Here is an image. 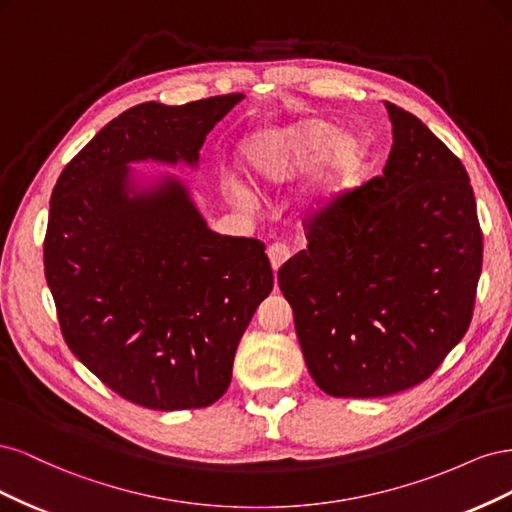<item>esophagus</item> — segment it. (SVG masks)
Masks as SVG:
<instances>
[{"label": "esophagus", "instance_id": "esophagus-1", "mask_svg": "<svg viewBox=\"0 0 512 512\" xmlns=\"http://www.w3.org/2000/svg\"><path fill=\"white\" fill-rule=\"evenodd\" d=\"M267 254H269L273 271L280 269V267L284 265V262L290 258V250H288V247H286L284 243H273V245L269 247V250H267Z\"/></svg>", "mask_w": 512, "mask_h": 512}]
</instances>
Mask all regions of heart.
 Returning a JSON list of instances; mask_svg holds the SVG:
<instances>
[{
  "mask_svg": "<svg viewBox=\"0 0 512 512\" xmlns=\"http://www.w3.org/2000/svg\"><path fill=\"white\" fill-rule=\"evenodd\" d=\"M339 130V123L327 117H305L262 128L243 145L247 173L265 185H282L299 179L312 165L299 200L309 211H329L356 190L371 162L365 134ZM235 196L245 200L250 192L239 183Z\"/></svg>",
  "mask_w": 512,
  "mask_h": 512,
  "instance_id": "1",
  "label": "heart"
}]
</instances>
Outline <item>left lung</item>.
<instances>
[{
	"instance_id": "obj_1",
	"label": "left lung",
	"mask_w": 512,
	"mask_h": 512,
	"mask_svg": "<svg viewBox=\"0 0 512 512\" xmlns=\"http://www.w3.org/2000/svg\"><path fill=\"white\" fill-rule=\"evenodd\" d=\"M384 106V173L322 211L277 273L309 376L333 397L427 380L470 327L483 267L466 168L421 119Z\"/></svg>"
}]
</instances>
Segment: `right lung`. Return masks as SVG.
Listing matches in <instances>:
<instances>
[{"label":"right lung","instance_id":"obj_1","mask_svg":"<svg viewBox=\"0 0 512 512\" xmlns=\"http://www.w3.org/2000/svg\"><path fill=\"white\" fill-rule=\"evenodd\" d=\"M245 96L128 108L59 175L44 275L61 333L108 389L149 410H190L230 384L239 339L273 290L258 239L213 232L175 175L198 168L207 134Z\"/></svg>","mask_w":512,"mask_h":512}]
</instances>
